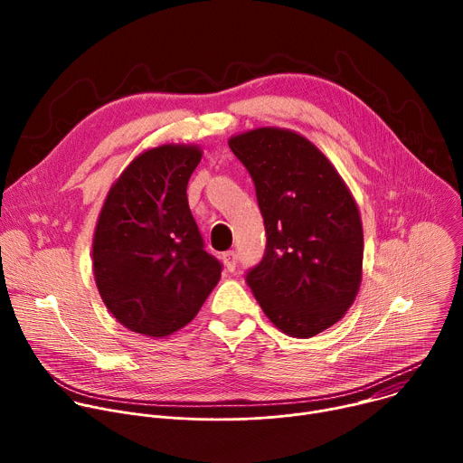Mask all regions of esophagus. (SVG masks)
<instances>
[{
    "instance_id": "34e87169",
    "label": "esophagus",
    "mask_w": 463,
    "mask_h": 463,
    "mask_svg": "<svg viewBox=\"0 0 463 463\" xmlns=\"http://www.w3.org/2000/svg\"><path fill=\"white\" fill-rule=\"evenodd\" d=\"M222 260H223V263H225V268H227V271H234L236 269V252L234 250H227V252H223L222 254Z\"/></svg>"
}]
</instances>
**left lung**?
Instances as JSON below:
<instances>
[{
  "instance_id": "left-lung-1",
  "label": "left lung",
  "mask_w": 463,
  "mask_h": 463,
  "mask_svg": "<svg viewBox=\"0 0 463 463\" xmlns=\"http://www.w3.org/2000/svg\"><path fill=\"white\" fill-rule=\"evenodd\" d=\"M256 188L268 245L245 280L284 334L309 339L339 322L363 279L357 203L327 157L297 131L256 128L229 139Z\"/></svg>"
}]
</instances>
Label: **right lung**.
<instances>
[{
    "mask_svg": "<svg viewBox=\"0 0 463 463\" xmlns=\"http://www.w3.org/2000/svg\"><path fill=\"white\" fill-rule=\"evenodd\" d=\"M194 145H161L111 184L93 236V275L129 332L163 339L186 326L216 288L222 263L203 249L186 200L202 161Z\"/></svg>",
    "mask_w": 463,
    "mask_h": 463,
    "instance_id": "obj_1",
    "label": "right lung"
}]
</instances>
